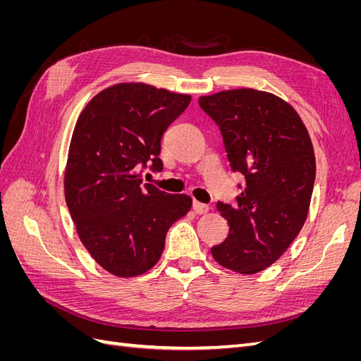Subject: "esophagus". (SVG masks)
<instances>
[{
	"mask_svg": "<svg viewBox=\"0 0 361 361\" xmlns=\"http://www.w3.org/2000/svg\"><path fill=\"white\" fill-rule=\"evenodd\" d=\"M192 209L195 214H206L207 211H209V206L204 204V203H200L197 200L192 202Z\"/></svg>",
	"mask_w": 361,
	"mask_h": 361,
	"instance_id": "34e87169",
	"label": "esophagus"
}]
</instances>
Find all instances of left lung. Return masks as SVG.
<instances>
[{
    "mask_svg": "<svg viewBox=\"0 0 361 361\" xmlns=\"http://www.w3.org/2000/svg\"><path fill=\"white\" fill-rule=\"evenodd\" d=\"M199 105L220 128L232 170L245 178L235 206L216 203L228 236L211 253L227 269L256 274L285 253L307 218L312 140L298 113L272 93L226 90L200 96Z\"/></svg>",
    "mask_w": 361,
    "mask_h": 361,
    "instance_id": "8db88e82",
    "label": "left lung"
}]
</instances>
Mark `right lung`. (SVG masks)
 Masks as SVG:
<instances>
[{
  "label": "right lung",
  "instance_id": "add662e5",
  "mask_svg": "<svg viewBox=\"0 0 361 361\" xmlns=\"http://www.w3.org/2000/svg\"><path fill=\"white\" fill-rule=\"evenodd\" d=\"M191 102L143 82H122L85 105L72 134L64 195L92 257L117 277L145 274L159 260L166 235L192 200L143 183L162 170L161 138Z\"/></svg>",
  "mask_w": 361,
  "mask_h": 361
}]
</instances>
